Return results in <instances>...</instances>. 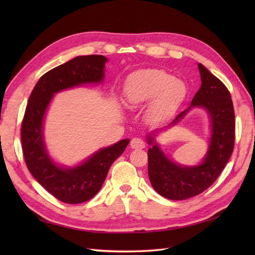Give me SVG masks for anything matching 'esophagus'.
<instances>
[{
    "mask_svg": "<svg viewBox=\"0 0 255 255\" xmlns=\"http://www.w3.org/2000/svg\"><path fill=\"white\" fill-rule=\"evenodd\" d=\"M144 145H145L144 141L140 138H132L130 141V147L132 149H143Z\"/></svg>",
    "mask_w": 255,
    "mask_h": 255,
    "instance_id": "1",
    "label": "esophagus"
}]
</instances>
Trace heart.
Masks as SVG:
<instances>
[{
	"instance_id": "1",
	"label": "heart",
	"mask_w": 255,
	"mask_h": 255,
	"mask_svg": "<svg viewBox=\"0 0 255 255\" xmlns=\"http://www.w3.org/2000/svg\"><path fill=\"white\" fill-rule=\"evenodd\" d=\"M129 106H139L150 103L148 118L161 123L171 118L177 112L186 96V88L182 81L163 70L145 69L132 73L124 90Z\"/></svg>"
}]
</instances>
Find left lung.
I'll return each instance as SVG.
<instances>
[{
    "mask_svg": "<svg viewBox=\"0 0 255 255\" xmlns=\"http://www.w3.org/2000/svg\"><path fill=\"white\" fill-rule=\"evenodd\" d=\"M202 85L195 94L192 104L180 113L170 126L181 122L189 108L204 107L211 122V138L208 152L204 161L196 166L175 164L162 152L148 137V173L151 185L161 196L172 200H182L203 193L217 180L228 163L235 147L236 119L231 95L226 85L211 74L202 63H198Z\"/></svg>",
    "mask_w": 255,
    "mask_h": 255,
    "instance_id": "obj_1",
    "label": "left lung"
}]
</instances>
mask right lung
I'll list each match as a JSON object with an SVG mask.
<instances>
[{
	"label": "right lung",
	"mask_w": 255,
	"mask_h": 255,
	"mask_svg": "<svg viewBox=\"0 0 255 255\" xmlns=\"http://www.w3.org/2000/svg\"><path fill=\"white\" fill-rule=\"evenodd\" d=\"M104 56H80L45 73L36 83L21 122L20 139L25 163L37 182L52 196L67 204L88 202L99 193L113 162L129 143L124 139L101 149L75 167L58 166L48 155L42 123L45 113L59 91L84 83H99L104 78Z\"/></svg>",
	"instance_id": "obj_1"
}]
</instances>
